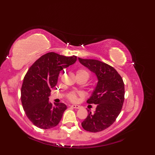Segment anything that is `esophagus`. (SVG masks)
<instances>
[{"label":"esophagus","mask_w":155,"mask_h":155,"mask_svg":"<svg viewBox=\"0 0 155 155\" xmlns=\"http://www.w3.org/2000/svg\"><path fill=\"white\" fill-rule=\"evenodd\" d=\"M71 107L73 108H76V109H79V108H81L79 105H77V104H72Z\"/></svg>","instance_id":"1"}]
</instances>
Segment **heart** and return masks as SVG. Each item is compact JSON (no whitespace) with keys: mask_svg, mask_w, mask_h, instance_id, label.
Here are the masks:
<instances>
[{"mask_svg":"<svg viewBox=\"0 0 155 155\" xmlns=\"http://www.w3.org/2000/svg\"><path fill=\"white\" fill-rule=\"evenodd\" d=\"M83 77L87 80H88L90 77V74L87 70L85 69H80L77 72V77ZM68 98L71 101H75L77 99V94L75 93H71L68 94Z\"/></svg>","mask_w":155,"mask_h":155,"instance_id":"obj_1","label":"heart"}]
</instances>
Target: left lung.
Returning a JSON list of instances; mask_svg holds the SVG:
<instances>
[{"instance_id": "left-lung-1", "label": "left lung", "mask_w": 155, "mask_h": 155, "mask_svg": "<svg viewBox=\"0 0 155 155\" xmlns=\"http://www.w3.org/2000/svg\"><path fill=\"white\" fill-rule=\"evenodd\" d=\"M84 67L96 74L98 83L88 104H97L94 113L88 110L87 117L81 123L85 130L100 132L109 127L120 114L124 100L123 78L115 69L104 62L94 59L78 58Z\"/></svg>"}]
</instances>
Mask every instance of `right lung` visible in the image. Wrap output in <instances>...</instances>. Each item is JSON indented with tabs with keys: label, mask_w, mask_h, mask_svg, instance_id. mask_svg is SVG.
<instances>
[{
	"label": "right lung",
	"mask_w": 155,
	"mask_h": 155,
	"mask_svg": "<svg viewBox=\"0 0 155 155\" xmlns=\"http://www.w3.org/2000/svg\"><path fill=\"white\" fill-rule=\"evenodd\" d=\"M77 60L76 56L68 57L51 52L29 68L22 85L21 102L26 115L36 127L49 129L61 121L67 106L62 103L52 104L48 97L57 84L60 72Z\"/></svg>",
	"instance_id": "right-lung-1"
}]
</instances>
